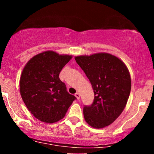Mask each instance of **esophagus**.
Returning a JSON list of instances; mask_svg holds the SVG:
<instances>
[{
    "instance_id": "34e87169",
    "label": "esophagus",
    "mask_w": 154,
    "mask_h": 154,
    "mask_svg": "<svg viewBox=\"0 0 154 154\" xmlns=\"http://www.w3.org/2000/svg\"><path fill=\"white\" fill-rule=\"evenodd\" d=\"M75 95L76 98H77V100H79V98H80V95H79V93H76Z\"/></svg>"
}]
</instances>
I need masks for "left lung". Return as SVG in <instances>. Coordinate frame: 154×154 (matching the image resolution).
<instances>
[{"mask_svg":"<svg viewBox=\"0 0 154 154\" xmlns=\"http://www.w3.org/2000/svg\"><path fill=\"white\" fill-rule=\"evenodd\" d=\"M76 62L91 82L94 100L85 106V122L101 129L114 122L122 113L131 91V78L125 63L109 53L77 56Z\"/></svg>","mask_w":154,"mask_h":154,"instance_id":"left-lung-1","label":"left lung"}]
</instances>
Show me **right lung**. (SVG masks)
Masks as SVG:
<instances>
[{
    "mask_svg": "<svg viewBox=\"0 0 154 154\" xmlns=\"http://www.w3.org/2000/svg\"><path fill=\"white\" fill-rule=\"evenodd\" d=\"M72 58L46 51L33 56L23 69L19 79L21 96L31 114L43 122L62 119L76 98L59 77Z\"/></svg>",
    "mask_w": 154,
    "mask_h": 154,
    "instance_id": "1",
    "label": "right lung"
}]
</instances>
